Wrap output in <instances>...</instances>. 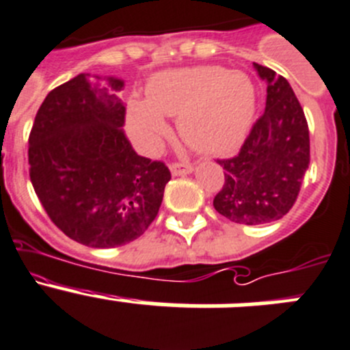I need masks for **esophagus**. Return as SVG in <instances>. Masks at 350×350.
Returning a JSON list of instances; mask_svg holds the SVG:
<instances>
[{
  "label": "esophagus",
  "mask_w": 350,
  "mask_h": 350,
  "mask_svg": "<svg viewBox=\"0 0 350 350\" xmlns=\"http://www.w3.org/2000/svg\"><path fill=\"white\" fill-rule=\"evenodd\" d=\"M169 167H171L172 176H185V174H190V172L193 171V165L185 164V162H172Z\"/></svg>",
  "instance_id": "34e87169"
}]
</instances>
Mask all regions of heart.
Wrapping results in <instances>:
<instances>
[{"label":"heart","instance_id":"1","mask_svg":"<svg viewBox=\"0 0 350 350\" xmlns=\"http://www.w3.org/2000/svg\"><path fill=\"white\" fill-rule=\"evenodd\" d=\"M256 112V90L241 72L221 65L160 72L146 86V100L127 105L131 138L146 153L167 133L164 117H178V131L191 148L223 155L240 145Z\"/></svg>","mask_w":350,"mask_h":350}]
</instances>
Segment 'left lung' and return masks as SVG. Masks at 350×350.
Wrapping results in <instances>:
<instances>
[{
  "label": "left lung",
  "mask_w": 350,
  "mask_h": 350,
  "mask_svg": "<svg viewBox=\"0 0 350 350\" xmlns=\"http://www.w3.org/2000/svg\"><path fill=\"white\" fill-rule=\"evenodd\" d=\"M267 84L266 110L238 155L217 160L223 190L214 208L226 219L256 226L282 219L293 207L309 167V127L292 86L271 68L254 64Z\"/></svg>",
  "instance_id": "left-lung-1"
}]
</instances>
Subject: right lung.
<instances>
[{
	"instance_id": "right-lung-1",
	"label": "right lung",
	"mask_w": 350,
	"mask_h": 350,
	"mask_svg": "<svg viewBox=\"0 0 350 350\" xmlns=\"http://www.w3.org/2000/svg\"><path fill=\"white\" fill-rule=\"evenodd\" d=\"M122 88L117 77L79 74L48 93L29 135L39 202L58 230L94 249L142 237L171 179L164 162L138 155L124 135Z\"/></svg>"
}]
</instances>
